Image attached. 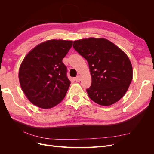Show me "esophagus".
I'll list each match as a JSON object with an SVG mask.
<instances>
[{
	"label": "esophagus",
	"mask_w": 154,
	"mask_h": 154,
	"mask_svg": "<svg viewBox=\"0 0 154 154\" xmlns=\"http://www.w3.org/2000/svg\"><path fill=\"white\" fill-rule=\"evenodd\" d=\"M75 80H76V81L78 82H80V81H81V76L78 75V76H76V77L75 78Z\"/></svg>",
	"instance_id": "esophagus-1"
}]
</instances>
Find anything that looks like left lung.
Segmentation results:
<instances>
[{
	"instance_id": "8db88e82",
	"label": "left lung",
	"mask_w": 154,
	"mask_h": 154,
	"mask_svg": "<svg viewBox=\"0 0 154 154\" xmlns=\"http://www.w3.org/2000/svg\"><path fill=\"white\" fill-rule=\"evenodd\" d=\"M73 48L88 63L92 83L87 92L90 98L102 106L118 101L132 80L133 69L128 56L103 38L75 40Z\"/></svg>"
}]
</instances>
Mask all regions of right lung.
I'll list each match as a JSON object with an SVG mask.
<instances>
[{"mask_svg":"<svg viewBox=\"0 0 154 154\" xmlns=\"http://www.w3.org/2000/svg\"><path fill=\"white\" fill-rule=\"evenodd\" d=\"M72 41L49 40L31 49L22 62L18 72L22 91L31 103L48 109L59 104L71 84L62 62Z\"/></svg>","mask_w":154,"mask_h":154,"instance_id":"right-lung-1","label":"right lung"}]
</instances>
